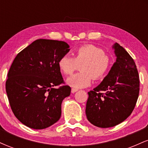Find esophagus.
<instances>
[{"mask_svg": "<svg viewBox=\"0 0 148 148\" xmlns=\"http://www.w3.org/2000/svg\"><path fill=\"white\" fill-rule=\"evenodd\" d=\"M78 91V89H76V88H72V93H74Z\"/></svg>", "mask_w": 148, "mask_h": 148, "instance_id": "obj_1", "label": "esophagus"}]
</instances>
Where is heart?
I'll list each match as a JSON object with an SVG mask.
<instances>
[{
    "label": "heart",
    "mask_w": 148,
    "mask_h": 148,
    "mask_svg": "<svg viewBox=\"0 0 148 148\" xmlns=\"http://www.w3.org/2000/svg\"><path fill=\"white\" fill-rule=\"evenodd\" d=\"M80 71L67 79V84L74 88L89 86L92 79H101L108 72L110 59L102 49L94 45H84L78 48L74 53V58L64 56L58 61V67L64 75H70L78 66Z\"/></svg>",
    "instance_id": "heart-1"
}]
</instances>
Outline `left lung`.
Listing matches in <instances>:
<instances>
[{
    "label": "left lung",
    "mask_w": 148,
    "mask_h": 148,
    "mask_svg": "<svg viewBox=\"0 0 148 148\" xmlns=\"http://www.w3.org/2000/svg\"><path fill=\"white\" fill-rule=\"evenodd\" d=\"M112 48L116 61L101 84L88 92L86 103L88 121L101 128L114 127L130 116L140 88L138 70L133 58L118 43Z\"/></svg>",
    "instance_id": "1"
}]
</instances>
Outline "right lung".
I'll return each mask as SVG.
<instances>
[{
	"mask_svg": "<svg viewBox=\"0 0 148 148\" xmlns=\"http://www.w3.org/2000/svg\"><path fill=\"white\" fill-rule=\"evenodd\" d=\"M66 42L39 39L18 53L8 74L5 88L16 118L25 126L43 130L58 122L62 100L71 88L64 83L58 67L69 51Z\"/></svg>",
	"mask_w": 148,
	"mask_h": 148,
	"instance_id": "right-lung-1",
	"label": "right lung"
}]
</instances>
